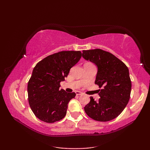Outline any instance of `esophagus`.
I'll use <instances>...</instances> for the list:
<instances>
[{"instance_id": "obj_1", "label": "esophagus", "mask_w": 150, "mask_h": 150, "mask_svg": "<svg viewBox=\"0 0 150 150\" xmlns=\"http://www.w3.org/2000/svg\"><path fill=\"white\" fill-rule=\"evenodd\" d=\"M75 93H76V95H81L83 94V93H82V92H81V91H76V92H75Z\"/></svg>"}]
</instances>
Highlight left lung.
I'll return each mask as SVG.
<instances>
[{
  "instance_id": "8db88e82",
  "label": "left lung",
  "mask_w": 150,
  "mask_h": 150,
  "mask_svg": "<svg viewBox=\"0 0 150 150\" xmlns=\"http://www.w3.org/2000/svg\"><path fill=\"white\" fill-rule=\"evenodd\" d=\"M82 55L97 66L95 84L101 88L98 100L90 97V102L84 107L86 113L100 122L115 119L130 98L132 82L128 67L113 54L100 49L83 50Z\"/></svg>"
}]
</instances>
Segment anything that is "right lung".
I'll return each instance as SVG.
<instances>
[{"label": "right lung", "instance_id": "obj_1", "mask_svg": "<svg viewBox=\"0 0 150 150\" xmlns=\"http://www.w3.org/2000/svg\"><path fill=\"white\" fill-rule=\"evenodd\" d=\"M82 57L80 51H62L46 57L33 68L28 84V102L38 119L53 123L65 117L75 93L60 90L69 70Z\"/></svg>", "mask_w": 150, "mask_h": 150}]
</instances>
